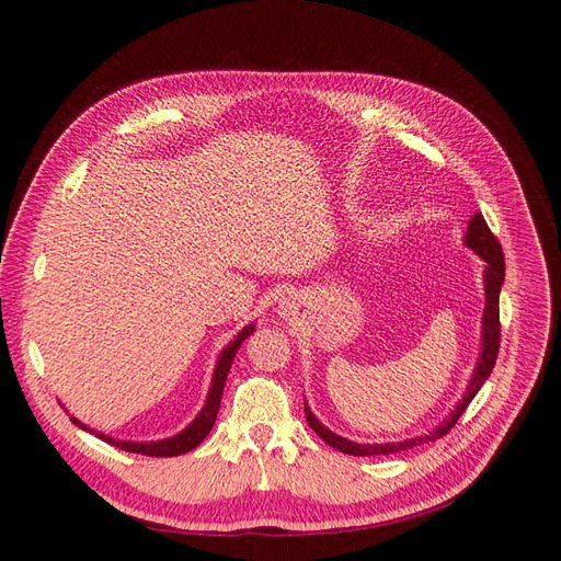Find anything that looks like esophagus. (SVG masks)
Masks as SVG:
<instances>
[{"label": "esophagus", "instance_id": "1", "mask_svg": "<svg viewBox=\"0 0 561 561\" xmlns=\"http://www.w3.org/2000/svg\"><path fill=\"white\" fill-rule=\"evenodd\" d=\"M279 309L286 320H298L305 316V302L300 296H284L279 300Z\"/></svg>", "mask_w": 561, "mask_h": 561}]
</instances>
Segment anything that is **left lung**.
Here are the masks:
<instances>
[{
  "instance_id": "left-lung-1",
  "label": "left lung",
  "mask_w": 561,
  "mask_h": 561,
  "mask_svg": "<svg viewBox=\"0 0 561 561\" xmlns=\"http://www.w3.org/2000/svg\"><path fill=\"white\" fill-rule=\"evenodd\" d=\"M463 243L473 252H478V256H482L484 263H486V268H484V298H486V305H484V316H482V347H480L478 366H476L473 375H470V381L466 387V393L461 396V400L453 409V414L444 423L436 425V430L427 432L425 436L398 440V444H355V440L343 438V436L334 434L332 430H328L311 414V409L305 404L307 423L334 450H341L345 455H357V457L391 455V453H402V450H409V448H416V446L425 444V440H436L440 436H446L455 427V423L459 421V416L463 414L466 407L470 404V400L478 396V391L489 379V375L495 366V359H497V350H500V309H497V302H500V286H503V282H505V254H503V248H500L497 239L493 236V231L489 229L482 214H476L473 218H470L466 236H463Z\"/></svg>"
}]
</instances>
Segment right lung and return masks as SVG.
<instances>
[{"label":"right lung","instance_id":"obj_1","mask_svg":"<svg viewBox=\"0 0 561 561\" xmlns=\"http://www.w3.org/2000/svg\"><path fill=\"white\" fill-rule=\"evenodd\" d=\"M254 332V322L248 328H243L239 332V336H236L222 352L220 357L216 362V370H214V379H211V389H209V396H206V402L202 407L199 414L195 416V421L182 430L180 434H174L170 438H161V440H150V444H140V440H117V438H111L102 432H95V430H88V425H83L81 421H77L75 416L70 419L77 427L81 430H88L93 432L95 436L104 438L106 444L121 448V450H127V453H136V455H147V457H176V455H184V453H191L193 448H197L202 440L209 436L216 419H218V409H220V398H222V389H225V381H227V373L231 368V362L236 357V352H239V347L243 345V341Z\"/></svg>","mask_w":561,"mask_h":561}]
</instances>
